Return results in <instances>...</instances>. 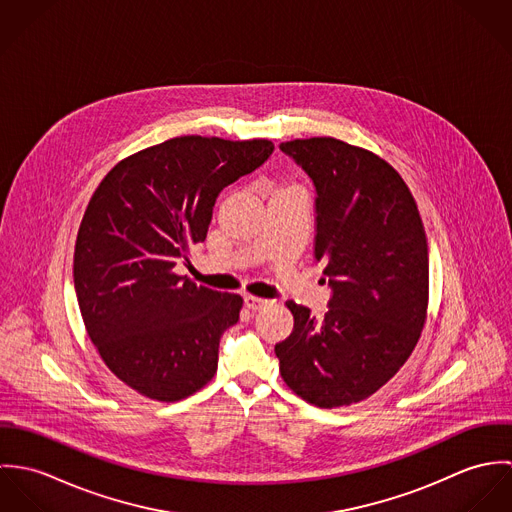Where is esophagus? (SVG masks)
Segmentation results:
<instances>
[{"label": "esophagus", "mask_w": 512, "mask_h": 512, "mask_svg": "<svg viewBox=\"0 0 512 512\" xmlns=\"http://www.w3.org/2000/svg\"><path fill=\"white\" fill-rule=\"evenodd\" d=\"M244 303H246L248 309L258 311V309H264L266 305H270L272 301H270V299H264V297H256V295H246V297H244Z\"/></svg>", "instance_id": "1"}]
</instances>
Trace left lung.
<instances>
[{"label":"left lung","mask_w":512,"mask_h":512,"mask_svg":"<svg viewBox=\"0 0 512 512\" xmlns=\"http://www.w3.org/2000/svg\"><path fill=\"white\" fill-rule=\"evenodd\" d=\"M315 187V260L331 286L323 319L295 301L276 345L284 382L319 408L361 402L412 355L428 311V240L398 171L335 138L280 144Z\"/></svg>","instance_id":"1"}]
</instances>
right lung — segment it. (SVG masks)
Masks as SVG:
<instances>
[{
  "label": "right lung",
  "mask_w": 512,
  "mask_h": 512,
  "mask_svg": "<svg viewBox=\"0 0 512 512\" xmlns=\"http://www.w3.org/2000/svg\"><path fill=\"white\" fill-rule=\"evenodd\" d=\"M270 140L181 136L122 159L94 191L74 246V290L106 366L159 402L201 390L242 297L177 276L205 242L220 191L258 169Z\"/></svg>",
  "instance_id": "1"
}]
</instances>
